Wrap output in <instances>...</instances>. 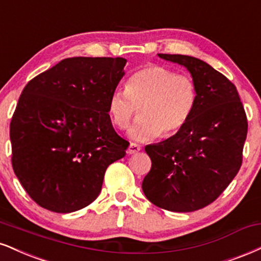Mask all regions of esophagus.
<instances>
[{"label":"esophagus","mask_w":261,"mask_h":261,"mask_svg":"<svg viewBox=\"0 0 261 261\" xmlns=\"http://www.w3.org/2000/svg\"><path fill=\"white\" fill-rule=\"evenodd\" d=\"M141 150V146L137 143H130V146H128L127 148V153L128 154H136V153H139Z\"/></svg>","instance_id":"1"}]
</instances>
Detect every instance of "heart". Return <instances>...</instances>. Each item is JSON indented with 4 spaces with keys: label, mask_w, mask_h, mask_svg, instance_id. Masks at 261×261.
<instances>
[{
    "label": "heart",
    "mask_w": 261,
    "mask_h": 261,
    "mask_svg": "<svg viewBox=\"0 0 261 261\" xmlns=\"http://www.w3.org/2000/svg\"><path fill=\"white\" fill-rule=\"evenodd\" d=\"M198 100V87L192 76L177 74L164 65L149 64L139 69L125 83V90L109 96V119L124 130L140 108L141 118L128 130L135 141H149L175 135L190 121Z\"/></svg>",
    "instance_id": "obj_1"
}]
</instances>
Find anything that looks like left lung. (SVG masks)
Masks as SVG:
<instances>
[{"mask_svg":"<svg viewBox=\"0 0 261 261\" xmlns=\"http://www.w3.org/2000/svg\"><path fill=\"white\" fill-rule=\"evenodd\" d=\"M159 57L190 70L198 100L184 128L164 142L146 146L152 168L142 190L158 208L190 213L214 202L240 171L247 115L236 86L205 62L182 55Z\"/></svg>","mask_w":261,"mask_h":261,"instance_id":"1","label":"left lung"}]
</instances>
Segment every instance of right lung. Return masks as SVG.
I'll list each match as a JSON object with an SVG mask.
<instances>
[{"label":"right lung","mask_w":261,"mask_h":261,"mask_svg":"<svg viewBox=\"0 0 261 261\" xmlns=\"http://www.w3.org/2000/svg\"><path fill=\"white\" fill-rule=\"evenodd\" d=\"M121 57L63 59L31 79L9 125L12 166L40 206L73 213L102 190L107 168L126 154L107 106L124 76Z\"/></svg>","instance_id":"1"}]
</instances>
